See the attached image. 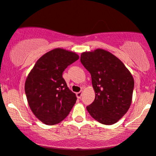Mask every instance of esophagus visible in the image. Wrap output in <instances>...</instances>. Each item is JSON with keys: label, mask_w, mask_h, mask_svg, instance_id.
Segmentation results:
<instances>
[{"label": "esophagus", "mask_w": 156, "mask_h": 156, "mask_svg": "<svg viewBox=\"0 0 156 156\" xmlns=\"http://www.w3.org/2000/svg\"><path fill=\"white\" fill-rule=\"evenodd\" d=\"M83 95V91H80V92L76 93V96L78 98H80Z\"/></svg>", "instance_id": "1"}]
</instances>
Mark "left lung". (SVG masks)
Segmentation results:
<instances>
[{"instance_id":"obj_1","label":"left lung","mask_w":156,"mask_h":156,"mask_svg":"<svg viewBox=\"0 0 156 156\" xmlns=\"http://www.w3.org/2000/svg\"><path fill=\"white\" fill-rule=\"evenodd\" d=\"M80 62L91 75L95 94L87 111L104 125L117 123L131 104L134 88L132 74L120 59L103 49L83 52Z\"/></svg>"}]
</instances>
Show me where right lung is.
Listing matches in <instances>:
<instances>
[{"instance_id":"add662e5","label":"right lung","mask_w":156,"mask_h":156,"mask_svg":"<svg viewBox=\"0 0 156 156\" xmlns=\"http://www.w3.org/2000/svg\"><path fill=\"white\" fill-rule=\"evenodd\" d=\"M79 58L73 51L58 48L39 58L27 76L25 92L29 107L43 123L53 126L69 114L76 95L68 88L63 72Z\"/></svg>"}]
</instances>
